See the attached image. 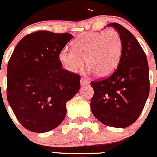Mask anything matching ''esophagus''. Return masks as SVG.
<instances>
[{"label": "esophagus", "mask_w": 157, "mask_h": 157, "mask_svg": "<svg viewBox=\"0 0 157 157\" xmlns=\"http://www.w3.org/2000/svg\"><path fill=\"white\" fill-rule=\"evenodd\" d=\"M80 83H81L82 86H83V85H90V83L88 80H86V79L81 78V80H80Z\"/></svg>", "instance_id": "esophagus-1"}]
</instances>
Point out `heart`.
Here are the masks:
<instances>
[{"mask_svg":"<svg viewBox=\"0 0 157 157\" xmlns=\"http://www.w3.org/2000/svg\"><path fill=\"white\" fill-rule=\"evenodd\" d=\"M122 48L123 42L117 31L110 29L102 32H86L75 39L73 49L65 47L61 49L59 60L71 73L81 71L86 62L89 71L104 78L117 67Z\"/></svg>","mask_w":157,"mask_h":157,"instance_id":"1","label":"heart"}]
</instances>
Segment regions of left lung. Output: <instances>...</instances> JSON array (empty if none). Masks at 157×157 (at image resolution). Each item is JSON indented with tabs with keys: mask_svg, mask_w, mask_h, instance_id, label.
Wrapping results in <instances>:
<instances>
[{
	"mask_svg": "<svg viewBox=\"0 0 157 157\" xmlns=\"http://www.w3.org/2000/svg\"><path fill=\"white\" fill-rule=\"evenodd\" d=\"M107 26L113 27L121 37V57L110 77L91 83L94 95L90 106L101 123L123 128L133 124L144 109L150 91L149 68L146 55L135 36L118 23Z\"/></svg>",
	"mask_w": 157,
	"mask_h": 157,
	"instance_id": "left-lung-1",
	"label": "left lung"
}]
</instances>
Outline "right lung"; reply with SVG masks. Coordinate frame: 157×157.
<instances>
[{
  "mask_svg": "<svg viewBox=\"0 0 157 157\" xmlns=\"http://www.w3.org/2000/svg\"><path fill=\"white\" fill-rule=\"evenodd\" d=\"M73 37L70 34L39 31L15 47L7 65V100L19 123L44 133L59 126L66 103L79 92L80 76L62 69L59 52Z\"/></svg>",
  "mask_w": 157,
  "mask_h": 157,
  "instance_id": "obj_1",
  "label": "right lung"
}]
</instances>
